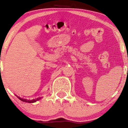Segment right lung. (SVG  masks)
Returning a JSON list of instances; mask_svg holds the SVG:
<instances>
[{"label":"right lung","instance_id":"right-lung-1","mask_svg":"<svg viewBox=\"0 0 128 128\" xmlns=\"http://www.w3.org/2000/svg\"><path fill=\"white\" fill-rule=\"evenodd\" d=\"M18 97V98L20 99V100H22V102H26V103H34L36 102V101H38L40 100V99L42 98V97H39V98H37L36 99H33V100H26V99H24V98H22L19 97V96H16Z\"/></svg>","mask_w":128,"mask_h":128}]
</instances>
